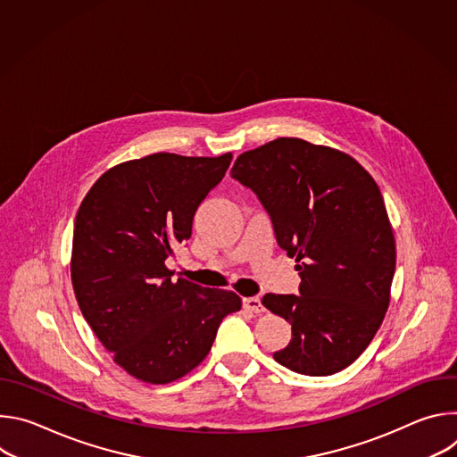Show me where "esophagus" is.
Here are the masks:
<instances>
[{
	"label": "esophagus",
	"instance_id": "obj_1",
	"mask_svg": "<svg viewBox=\"0 0 457 457\" xmlns=\"http://www.w3.org/2000/svg\"><path fill=\"white\" fill-rule=\"evenodd\" d=\"M242 303H244V309H245V311H251V312H264V311H266V307L262 305V302H260V298H256V296L244 298Z\"/></svg>",
	"mask_w": 457,
	"mask_h": 457
}]
</instances>
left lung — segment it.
Wrapping results in <instances>:
<instances>
[{
    "instance_id": "8db88e82",
    "label": "left lung",
    "mask_w": 457,
    "mask_h": 457,
    "mask_svg": "<svg viewBox=\"0 0 457 457\" xmlns=\"http://www.w3.org/2000/svg\"><path fill=\"white\" fill-rule=\"evenodd\" d=\"M231 177L256 193L298 262L300 295L262 298L293 331L275 360L307 376L340 372L367 349L390 302L396 242L378 184L351 155L296 137L244 152Z\"/></svg>"
}]
</instances>
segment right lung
Instances as JSON below:
<instances>
[{
    "instance_id": "1",
    "label": "right lung",
    "mask_w": 457,
    "mask_h": 457,
    "mask_svg": "<svg viewBox=\"0 0 457 457\" xmlns=\"http://www.w3.org/2000/svg\"><path fill=\"white\" fill-rule=\"evenodd\" d=\"M233 155L152 154L104 171L74 224L71 273L79 309L113 361L146 383H170L210 353L233 291L171 280L166 258L191 237L193 215Z\"/></svg>"
}]
</instances>
